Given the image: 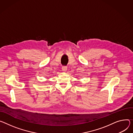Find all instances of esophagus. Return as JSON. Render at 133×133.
Listing matches in <instances>:
<instances>
[{"mask_svg":"<svg viewBox=\"0 0 133 133\" xmlns=\"http://www.w3.org/2000/svg\"><path fill=\"white\" fill-rule=\"evenodd\" d=\"M67 67L66 66H63L62 67V71H64V72H66V70H67Z\"/></svg>","mask_w":133,"mask_h":133,"instance_id":"esophagus-1","label":"esophagus"}]
</instances>
